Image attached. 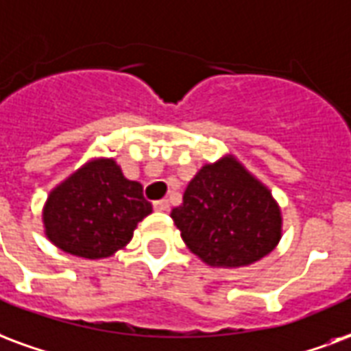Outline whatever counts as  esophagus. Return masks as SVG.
I'll use <instances>...</instances> for the list:
<instances>
[{
  "label": "esophagus",
  "instance_id": "34e87169",
  "mask_svg": "<svg viewBox=\"0 0 351 351\" xmlns=\"http://www.w3.org/2000/svg\"><path fill=\"white\" fill-rule=\"evenodd\" d=\"M169 208H171V204H169L167 199L154 202V210H158V212H169Z\"/></svg>",
  "mask_w": 351,
  "mask_h": 351
}]
</instances>
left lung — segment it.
Segmentation results:
<instances>
[{
  "label": "left lung",
  "instance_id": "8db88e82",
  "mask_svg": "<svg viewBox=\"0 0 351 351\" xmlns=\"http://www.w3.org/2000/svg\"><path fill=\"white\" fill-rule=\"evenodd\" d=\"M188 249L212 268H243L281 241L282 214L271 189L234 154L204 163L171 210Z\"/></svg>",
  "mask_w": 351,
  "mask_h": 351
}]
</instances>
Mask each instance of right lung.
I'll return each mask as SVG.
<instances>
[{"label":"right lung","instance_id":"obj_1","mask_svg":"<svg viewBox=\"0 0 351 351\" xmlns=\"http://www.w3.org/2000/svg\"><path fill=\"white\" fill-rule=\"evenodd\" d=\"M150 212L141 184L128 180L113 158H90L48 193L43 227L57 249L100 261L126 247Z\"/></svg>","mask_w":351,"mask_h":351}]
</instances>
